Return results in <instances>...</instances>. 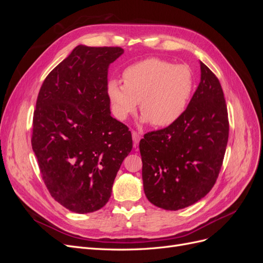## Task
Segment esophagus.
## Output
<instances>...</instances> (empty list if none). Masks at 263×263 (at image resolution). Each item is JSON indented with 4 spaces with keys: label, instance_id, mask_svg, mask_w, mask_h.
I'll use <instances>...</instances> for the list:
<instances>
[{
    "label": "esophagus",
    "instance_id": "esophagus-1",
    "mask_svg": "<svg viewBox=\"0 0 263 263\" xmlns=\"http://www.w3.org/2000/svg\"><path fill=\"white\" fill-rule=\"evenodd\" d=\"M132 136H133V141L135 142V144H139V141H140V139H141V135L139 134V133H137V132H133L132 133Z\"/></svg>",
    "mask_w": 263,
    "mask_h": 263
}]
</instances>
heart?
I'll list each match as a JSON object with an SVG mask.
<instances>
[{
	"label": "heart",
	"instance_id": "1",
	"mask_svg": "<svg viewBox=\"0 0 263 263\" xmlns=\"http://www.w3.org/2000/svg\"><path fill=\"white\" fill-rule=\"evenodd\" d=\"M124 83L109 80L107 97L118 121L136 113L138 103L140 122L168 127L184 114L194 89L193 72L186 65L149 58L126 68Z\"/></svg>",
	"mask_w": 263,
	"mask_h": 263
}]
</instances>
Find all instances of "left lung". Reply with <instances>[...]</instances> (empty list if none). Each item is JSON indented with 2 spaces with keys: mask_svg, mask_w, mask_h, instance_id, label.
I'll return each instance as SVG.
<instances>
[{
  "mask_svg": "<svg viewBox=\"0 0 263 263\" xmlns=\"http://www.w3.org/2000/svg\"><path fill=\"white\" fill-rule=\"evenodd\" d=\"M201 80L184 114L139 142L144 191L166 211L195 204L218 177L228 141V115L218 79L202 61Z\"/></svg>",
  "mask_w": 263,
  "mask_h": 263,
  "instance_id": "obj_1",
  "label": "left lung"
}]
</instances>
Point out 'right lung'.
Wrapping results in <instances>:
<instances>
[{"instance_id": "add662e5", "label": "right lung", "mask_w": 263, "mask_h": 263, "mask_svg": "<svg viewBox=\"0 0 263 263\" xmlns=\"http://www.w3.org/2000/svg\"><path fill=\"white\" fill-rule=\"evenodd\" d=\"M121 47L79 45L45 79L31 147L43 180L59 204L78 214L102 209L133 148L132 133L110 115L108 67Z\"/></svg>"}]
</instances>
